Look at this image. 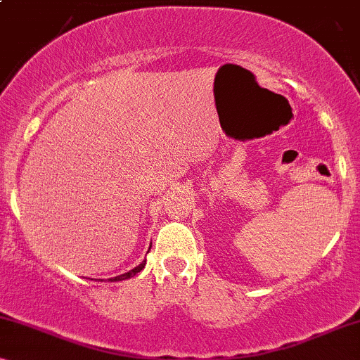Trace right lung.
<instances>
[{"label": "right lung", "instance_id": "add662e5", "mask_svg": "<svg viewBox=\"0 0 360 360\" xmlns=\"http://www.w3.org/2000/svg\"><path fill=\"white\" fill-rule=\"evenodd\" d=\"M144 265H146V260H144V262H141L139 265H137L136 269L129 270V272H127V274H122V275H117V277H112V278H110V282H121V280H126V278L134 277V275H136L137 272H141V270L144 269Z\"/></svg>", "mask_w": 360, "mask_h": 360}]
</instances>
